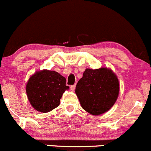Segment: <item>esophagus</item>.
Returning a JSON list of instances; mask_svg holds the SVG:
<instances>
[{"mask_svg":"<svg viewBox=\"0 0 151 151\" xmlns=\"http://www.w3.org/2000/svg\"><path fill=\"white\" fill-rule=\"evenodd\" d=\"M75 87H76V85H71L70 89H71V90H72V91H74V90H75Z\"/></svg>","mask_w":151,"mask_h":151,"instance_id":"1","label":"esophagus"}]
</instances>
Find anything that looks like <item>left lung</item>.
Wrapping results in <instances>:
<instances>
[{
	"label": "left lung",
	"mask_w": 151,
	"mask_h": 151,
	"mask_svg": "<svg viewBox=\"0 0 151 151\" xmlns=\"http://www.w3.org/2000/svg\"><path fill=\"white\" fill-rule=\"evenodd\" d=\"M75 93L82 109L94 116L111 109L119 93V82L111 69H86L78 81Z\"/></svg>",
	"instance_id": "1"
}]
</instances>
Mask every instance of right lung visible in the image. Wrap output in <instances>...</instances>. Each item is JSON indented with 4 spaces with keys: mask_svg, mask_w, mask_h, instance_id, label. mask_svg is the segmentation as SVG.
Segmentation results:
<instances>
[{
    "mask_svg": "<svg viewBox=\"0 0 151 151\" xmlns=\"http://www.w3.org/2000/svg\"><path fill=\"white\" fill-rule=\"evenodd\" d=\"M66 82V78L55 71H36L26 85L27 96L31 106L41 113H47L58 107L63 93L69 89Z\"/></svg>",
    "mask_w": 151,
    "mask_h": 151,
    "instance_id": "obj_1",
    "label": "right lung"
}]
</instances>
